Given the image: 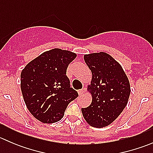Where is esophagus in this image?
Masks as SVG:
<instances>
[{
    "label": "esophagus",
    "instance_id": "esophagus-1",
    "mask_svg": "<svg viewBox=\"0 0 153 153\" xmlns=\"http://www.w3.org/2000/svg\"><path fill=\"white\" fill-rule=\"evenodd\" d=\"M84 89H78V95H83V93H84Z\"/></svg>",
    "mask_w": 153,
    "mask_h": 153
}]
</instances>
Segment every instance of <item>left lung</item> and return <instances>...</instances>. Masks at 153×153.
<instances>
[{
    "label": "left lung",
    "instance_id": "1",
    "mask_svg": "<svg viewBox=\"0 0 153 153\" xmlns=\"http://www.w3.org/2000/svg\"><path fill=\"white\" fill-rule=\"evenodd\" d=\"M84 61L92 72L89 90L92 101L81 108L86 122L94 127H104L113 122L127 104L130 85L121 66L105 52L84 55Z\"/></svg>",
    "mask_w": 153,
    "mask_h": 153
}]
</instances>
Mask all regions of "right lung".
Returning a JSON list of instances; mask_svg holds the SVG:
<instances>
[{
  "mask_svg": "<svg viewBox=\"0 0 153 153\" xmlns=\"http://www.w3.org/2000/svg\"><path fill=\"white\" fill-rule=\"evenodd\" d=\"M76 54L61 49L44 52L29 62L21 74V89L27 107L44 124L64 117L68 104L78 96L67 76Z\"/></svg>",
  "mask_w": 153,
  "mask_h": 153,
  "instance_id": "right-lung-1",
  "label": "right lung"
}]
</instances>
